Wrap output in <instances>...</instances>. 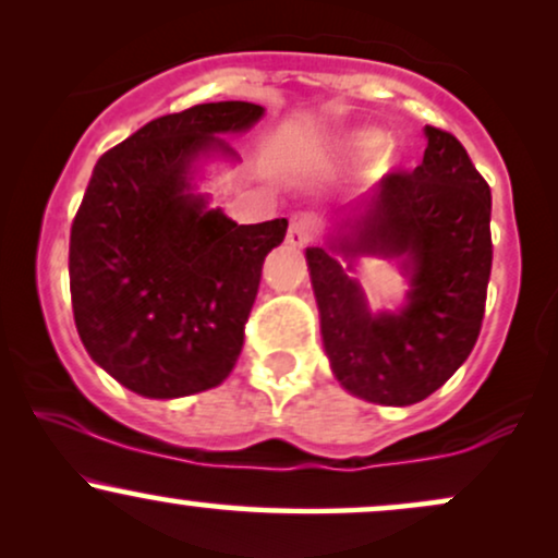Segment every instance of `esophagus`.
Listing matches in <instances>:
<instances>
[{"mask_svg": "<svg viewBox=\"0 0 558 558\" xmlns=\"http://www.w3.org/2000/svg\"><path fill=\"white\" fill-rule=\"evenodd\" d=\"M314 241V220L308 218L306 213H299L291 218V226H288V244L291 246H306Z\"/></svg>", "mask_w": 558, "mask_h": 558, "instance_id": "obj_1", "label": "esophagus"}]
</instances>
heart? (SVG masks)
<instances>
[{
    "label": "heart",
    "instance_id": "heart-1",
    "mask_svg": "<svg viewBox=\"0 0 558 558\" xmlns=\"http://www.w3.org/2000/svg\"><path fill=\"white\" fill-rule=\"evenodd\" d=\"M381 145V134L374 130H355L340 134L335 143L327 145V156L332 158H348V156H368ZM381 150L377 153V160H381Z\"/></svg>",
    "mask_w": 558,
    "mask_h": 558
}]
</instances>
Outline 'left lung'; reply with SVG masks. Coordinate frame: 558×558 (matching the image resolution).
I'll use <instances>...</instances> for the list:
<instances>
[{
	"instance_id": "obj_1",
	"label": "left lung",
	"mask_w": 558,
	"mask_h": 558,
	"mask_svg": "<svg viewBox=\"0 0 558 558\" xmlns=\"http://www.w3.org/2000/svg\"><path fill=\"white\" fill-rule=\"evenodd\" d=\"M424 134V163L338 207L327 244L306 250L335 379L379 405L426 400L465 364L492 275V190L458 137ZM361 256L399 262L409 291L398 310L367 308L352 278Z\"/></svg>"
}]
</instances>
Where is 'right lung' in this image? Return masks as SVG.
<instances>
[{"mask_svg": "<svg viewBox=\"0 0 558 558\" xmlns=\"http://www.w3.org/2000/svg\"><path fill=\"white\" fill-rule=\"evenodd\" d=\"M265 109L199 104L147 122L98 158L70 233L75 325L90 359L153 400L218 387L244 345L262 265L286 218L239 226L194 177L205 160H236L226 134Z\"/></svg>", "mask_w": 558, "mask_h": 558, "instance_id": "right-lung-1", "label": "right lung"}]
</instances>
